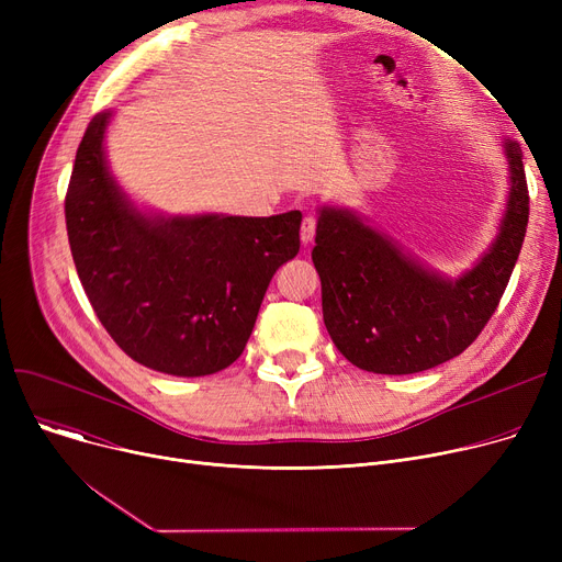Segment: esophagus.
<instances>
[{
	"mask_svg": "<svg viewBox=\"0 0 562 562\" xmlns=\"http://www.w3.org/2000/svg\"><path fill=\"white\" fill-rule=\"evenodd\" d=\"M314 234H316V216H305L303 218V227H301V241L305 246H310L314 241Z\"/></svg>",
	"mask_w": 562,
	"mask_h": 562,
	"instance_id": "1",
	"label": "esophagus"
}]
</instances>
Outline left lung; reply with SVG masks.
I'll return each mask as SVG.
<instances>
[{
  "label": "left lung",
  "instance_id": "left-lung-1",
  "mask_svg": "<svg viewBox=\"0 0 562 562\" xmlns=\"http://www.w3.org/2000/svg\"><path fill=\"white\" fill-rule=\"evenodd\" d=\"M510 195L490 250L458 280L401 252L360 216L323 206L312 261L321 278L323 321L358 369L405 375L449 362L471 346L508 286L528 225L519 143L506 138Z\"/></svg>",
  "mask_w": 562,
  "mask_h": 562
}]
</instances>
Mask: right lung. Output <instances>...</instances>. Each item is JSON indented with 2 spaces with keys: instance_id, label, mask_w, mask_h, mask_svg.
Here are the masks:
<instances>
[{
  "instance_id": "right-lung-1",
  "label": "right lung",
  "mask_w": 562,
  "mask_h": 562,
  "mask_svg": "<svg viewBox=\"0 0 562 562\" xmlns=\"http://www.w3.org/2000/svg\"><path fill=\"white\" fill-rule=\"evenodd\" d=\"M111 111L86 127L66 193L77 276L111 339L138 364L210 375L241 356L263 293L299 255L301 212L147 216L109 175Z\"/></svg>"
}]
</instances>
